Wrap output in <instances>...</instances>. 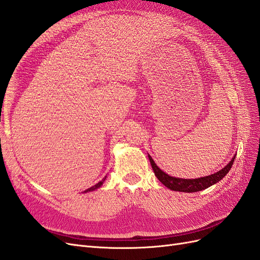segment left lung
Listing matches in <instances>:
<instances>
[{
	"label": "left lung",
	"mask_w": 260,
	"mask_h": 260,
	"mask_svg": "<svg viewBox=\"0 0 260 260\" xmlns=\"http://www.w3.org/2000/svg\"><path fill=\"white\" fill-rule=\"evenodd\" d=\"M148 159L151 161L152 168L155 176L157 177L160 182L167 186L168 188L172 191H179V192H186V193H193V192H199L202 190H205V188L211 186L212 184H215L219 182L220 180L224 178L226 176L228 172L230 171L233 161L235 159V155L233 156V158L231 161L226 165L224 168L221 170H219L218 172L214 175H210L207 177H202L198 179H181V178H175L167 175L166 172H164L158 168V166L155 164L153 158L148 155Z\"/></svg>",
	"instance_id": "left-lung-1"
}]
</instances>
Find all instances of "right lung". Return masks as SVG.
Returning <instances> with one entry per match:
<instances>
[{"label":"right lung","mask_w":260,"mask_h":260,"mask_svg":"<svg viewBox=\"0 0 260 260\" xmlns=\"http://www.w3.org/2000/svg\"><path fill=\"white\" fill-rule=\"evenodd\" d=\"M105 179H106V177H105L103 180H102V181H100V182H99V183H96L95 185H93V186H91L90 188H88V190H85V191H84V193H86V192H90V191H94V190H96V188L101 187L102 185H103Z\"/></svg>","instance_id":"right-lung-1"}]
</instances>
